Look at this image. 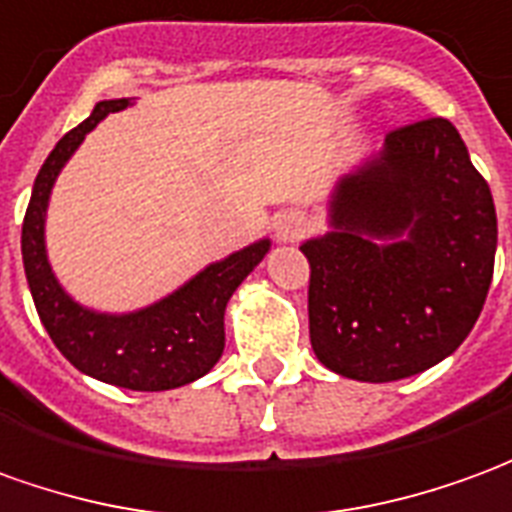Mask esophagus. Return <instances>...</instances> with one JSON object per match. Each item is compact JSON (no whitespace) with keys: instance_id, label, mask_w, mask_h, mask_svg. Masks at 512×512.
Wrapping results in <instances>:
<instances>
[{"instance_id":"esophagus-1","label":"esophagus","mask_w":512,"mask_h":512,"mask_svg":"<svg viewBox=\"0 0 512 512\" xmlns=\"http://www.w3.org/2000/svg\"><path fill=\"white\" fill-rule=\"evenodd\" d=\"M306 228V217H300L297 212H286L275 223V237H278V242H295L306 234Z\"/></svg>"}]
</instances>
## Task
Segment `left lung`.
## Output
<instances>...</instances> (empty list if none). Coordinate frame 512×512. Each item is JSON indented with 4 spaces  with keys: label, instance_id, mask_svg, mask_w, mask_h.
<instances>
[{
    "label": "left lung",
    "instance_id": "1",
    "mask_svg": "<svg viewBox=\"0 0 512 512\" xmlns=\"http://www.w3.org/2000/svg\"><path fill=\"white\" fill-rule=\"evenodd\" d=\"M331 231L300 245L308 333L342 378L391 383L458 350L494 278L496 209L458 129L427 118L386 134L339 179Z\"/></svg>",
    "mask_w": 512,
    "mask_h": 512
}]
</instances>
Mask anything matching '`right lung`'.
Masks as SVG:
<instances>
[{"label":"right lung","mask_w":512,"mask_h":512,"mask_svg":"<svg viewBox=\"0 0 512 512\" xmlns=\"http://www.w3.org/2000/svg\"><path fill=\"white\" fill-rule=\"evenodd\" d=\"M123 107H129V99L99 101L88 121L65 134L46 157L24 215L21 256L43 328L79 372L121 389L168 391L204 378L220 361L226 347V303L250 270L262 262L270 239H259L223 262L209 264L173 295L132 314H99L65 295L49 267L43 242L49 195L57 173L85 134L96 129L101 118Z\"/></svg>","instance_id":"right-lung-1"}]
</instances>
